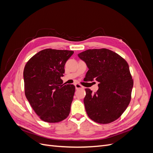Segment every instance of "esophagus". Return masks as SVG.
I'll list each match as a JSON object with an SVG mask.
<instances>
[{
  "instance_id": "34e87169",
  "label": "esophagus",
  "mask_w": 153,
  "mask_h": 153,
  "mask_svg": "<svg viewBox=\"0 0 153 153\" xmlns=\"http://www.w3.org/2000/svg\"><path fill=\"white\" fill-rule=\"evenodd\" d=\"M76 89H84V87H83L82 85L79 84H76L75 85Z\"/></svg>"
}]
</instances>
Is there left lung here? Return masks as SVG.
Wrapping results in <instances>:
<instances>
[{"label":"left lung","instance_id":"8db88e82","mask_svg":"<svg viewBox=\"0 0 153 153\" xmlns=\"http://www.w3.org/2000/svg\"><path fill=\"white\" fill-rule=\"evenodd\" d=\"M78 56L89 68L84 80L98 83L99 89L95 92L85 89L84 103L88 116L100 124L115 121L126 110L131 98L133 80L128 62L106 48L87 50Z\"/></svg>","mask_w":153,"mask_h":153}]
</instances>
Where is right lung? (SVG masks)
Masks as SVG:
<instances>
[{
  "instance_id": "1",
  "label": "right lung",
  "mask_w": 153,
  "mask_h": 153,
  "mask_svg": "<svg viewBox=\"0 0 153 153\" xmlns=\"http://www.w3.org/2000/svg\"><path fill=\"white\" fill-rule=\"evenodd\" d=\"M74 52L47 48L32 57L24 70L25 94L42 121L55 123L68 117L75 94L73 84H62L64 65Z\"/></svg>"
}]
</instances>
